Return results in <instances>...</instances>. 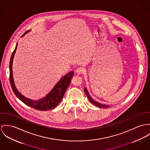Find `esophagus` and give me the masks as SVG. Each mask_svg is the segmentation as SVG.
Segmentation results:
<instances>
[{
    "instance_id": "1",
    "label": "esophagus",
    "mask_w": 150,
    "mask_h": 150,
    "mask_svg": "<svg viewBox=\"0 0 150 150\" xmlns=\"http://www.w3.org/2000/svg\"><path fill=\"white\" fill-rule=\"evenodd\" d=\"M76 72L77 74H83V73L84 72V69L83 67H79L77 68V69L76 70Z\"/></svg>"
}]
</instances>
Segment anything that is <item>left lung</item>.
I'll return each instance as SVG.
<instances>
[{
    "mask_svg": "<svg viewBox=\"0 0 150 150\" xmlns=\"http://www.w3.org/2000/svg\"><path fill=\"white\" fill-rule=\"evenodd\" d=\"M84 91L85 93L86 94V95H87V96L88 99H89V100L90 101V102H91V103H92L93 104H94L95 105H96V106H97L98 107H99V108L102 107V108H107V107H109V106H108V105H103V104H101L100 103H98V102H96V101H94L93 99H92V98L90 97L89 93H88V91H87V90L86 88H84Z\"/></svg>",
    "mask_w": 150,
    "mask_h": 150,
    "instance_id": "left-lung-1",
    "label": "left lung"
}]
</instances>
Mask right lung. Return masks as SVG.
I'll return each mask as SVG.
<instances>
[{"label": "right lung", "instance_id": "add662e5", "mask_svg": "<svg viewBox=\"0 0 150 150\" xmlns=\"http://www.w3.org/2000/svg\"><path fill=\"white\" fill-rule=\"evenodd\" d=\"M28 31H26L28 33ZM18 46V43L15 47L14 51L12 54L10 62V81L11 86L12 89L15 95L18 98H19L23 103L34 108L35 110H40V111H46L48 110H51L58 105L60 101L62 100L63 97L64 95L67 88L69 86L72 79V76L74 75V72L72 71H70L66 75H64L60 80L58 81L57 84L55 86L54 88L47 95L46 97H44L42 99H40L38 100H33L31 99H28L24 97L20 92H19L15 84L12 76V60L14 56V54L16 51V50Z\"/></svg>", "mask_w": 150, "mask_h": 150}]
</instances>
